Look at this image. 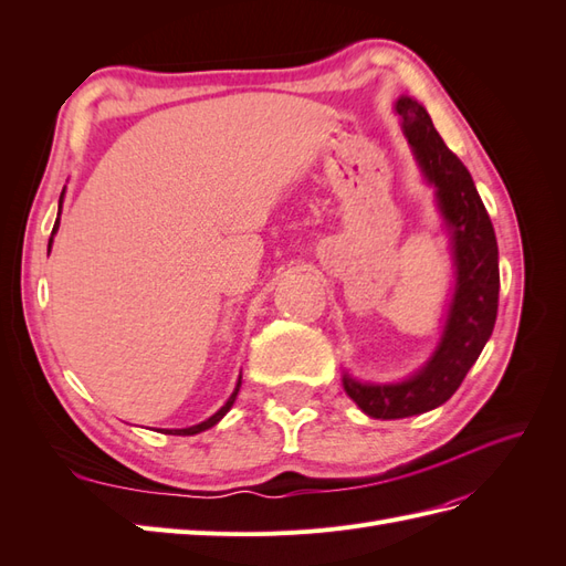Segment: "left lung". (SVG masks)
<instances>
[{"mask_svg": "<svg viewBox=\"0 0 566 566\" xmlns=\"http://www.w3.org/2000/svg\"><path fill=\"white\" fill-rule=\"evenodd\" d=\"M403 134L424 177L437 186L439 208L453 231L455 297L432 361L401 385H361L345 375V391L370 418L397 420L449 401L482 354L499 314V243L468 167L443 144L430 115L413 98H399Z\"/></svg>", "mask_w": 566, "mask_h": 566, "instance_id": "8db88e82", "label": "left lung"}]
</instances>
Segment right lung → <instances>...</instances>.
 Listing matches in <instances>:
<instances>
[{
    "mask_svg": "<svg viewBox=\"0 0 566 566\" xmlns=\"http://www.w3.org/2000/svg\"><path fill=\"white\" fill-rule=\"evenodd\" d=\"M56 229H59V219H56V224H54V231H51V235H54L56 233ZM49 248H51V241H49ZM241 380L243 378H238V385H235V389H233V394H231V397H229V401L224 403V406H221L219 410H217V413L212 416V418H208V420H205V422H200V424H193V427H186V430H167L165 434H198V432H202V430H210V427L212 424H217L221 418H224L227 413H229V408L233 406V401H235V397H238V389H241Z\"/></svg>",
    "mask_w": 566,
    "mask_h": 566,
    "instance_id": "add662e5",
    "label": "right lung"
}]
</instances>
